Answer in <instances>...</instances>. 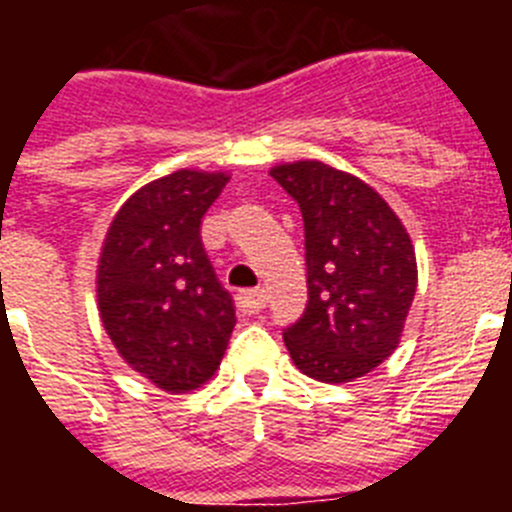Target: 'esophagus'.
Returning <instances> with one entry per match:
<instances>
[{
    "label": "esophagus",
    "mask_w": 512,
    "mask_h": 512,
    "mask_svg": "<svg viewBox=\"0 0 512 512\" xmlns=\"http://www.w3.org/2000/svg\"><path fill=\"white\" fill-rule=\"evenodd\" d=\"M264 305H266L264 289H243L241 295H238V307H241L246 315H256V312L264 310Z\"/></svg>",
    "instance_id": "1"
}]
</instances>
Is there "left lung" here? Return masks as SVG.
Listing matches in <instances>:
<instances>
[{"label":"left lung","instance_id":"obj_1","mask_svg":"<svg viewBox=\"0 0 512 512\" xmlns=\"http://www.w3.org/2000/svg\"><path fill=\"white\" fill-rule=\"evenodd\" d=\"M305 223L307 305L284 328L302 374L341 384L364 377L400 343L418 287L410 235L356 176L320 161L271 169Z\"/></svg>","mask_w":512,"mask_h":512}]
</instances>
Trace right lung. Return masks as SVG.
I'll use <instances>...</instances> for the list:
<instances>
[{
	"instance_id": "obj_1",
	"label": "right lung",
	"mask_w": 512,
	"mask_h": 512,
	"mask_svg": "<svg viewBox=\"0 0 512 512\" xmlns=\"http://www.w3.org/2000/svg\"><path fill=\"white\" fill-rule=\"evenodd\" d=\"M228 176L174 171L130 197L97 269L99 315L120 356L166 392H189L220 366L235 305L202 246V217Z\"/></svg>"
}]
</instances>
